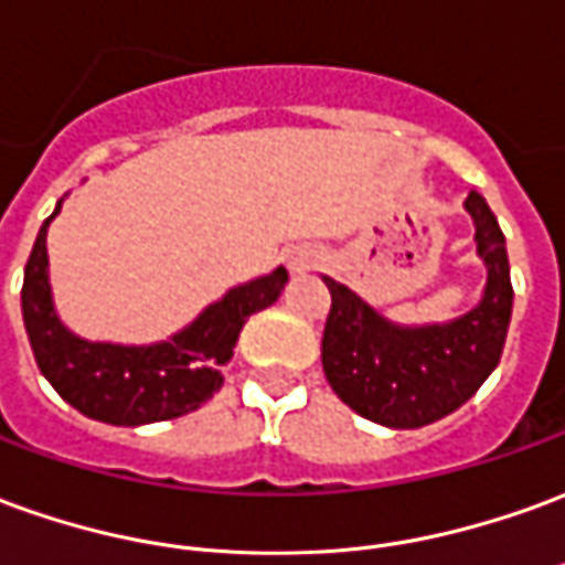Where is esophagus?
Wrapping results in <instances>:
<instances>
[{
  "label": "esophagus",
  "mask_w": 565,
  "mask_h": 565,
  "mask_svg": "<svg viewBox=\"0 0 565 565\" xmlns=\"http://www.w3.org/2000/svg\"><path fill=\"white\" fill-rule=\"evenodd\" d=\"M318 263H321L318 250H311V247H299V250H294V254H290V263H287V266H290V271H294V275H302V271L315 269Z\"/></svg>",
  "instance_id": "esophagus-1"
}]
</instances>
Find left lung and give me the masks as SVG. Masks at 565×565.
Returning <instances> with one entry per match:
<instances>
[{
    "instance_id": "8db88e82",
    "label": "left lung",
    "mask_w": 565,
    "mask_h": 565,
    "mask_svg": "<svg viewBox=\"0 0 565 565\" xmlns=\"http://www.w3.org/2000/svg\"><path fill=\"white\" fill-rule=\"evenodd\" d=\"M465 211L475 220L477 256L487 287L475 309L447 323H394L345 284L323 275L333 296L321 339L330 388L358 416L385 428H422L456 413L499 366L511 323V266L499 220L487 199L471 192Z\"/></svg>"
}]
</instances>
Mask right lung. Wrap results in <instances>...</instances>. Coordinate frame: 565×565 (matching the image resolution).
Listing matches in <instances>:
<instances>
[{
  "mask_svg": "<svg viewBox=\"0 0 565 565\" xmlns=\"http://www.w3.org/2000/svg\"><path fill=\"white\" fill-rule=\"evenodd\" d=\"M35 235L33 254L23 269L21 309L23 327L33 345L35 364L70 406L82 416L106 425H149L186 416L211 401L223 385L220 366L232 361L244 321L254 311L269 309L287 284V269L278 266L263 278L238 284L173 337L149 345L90 342L76 337L54 309L49 278V223Z\"/></svg>",
  "mask_w": 565,
  "mask_h": 565,
  "instance_id": "add662e5",
  "label": "right lung"
}]
</instances>
